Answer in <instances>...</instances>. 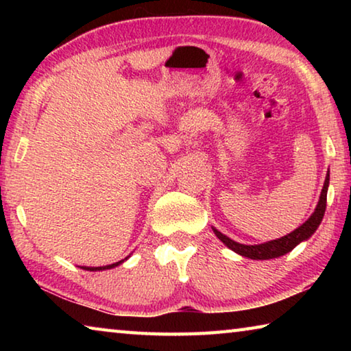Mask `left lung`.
<instances>
[{
    "label": "left lung",
    "mask_w": 351,
    "mask_h": 351,
    "mask_svg": "<svg viewBox=\"0 0 351 351\" xmlns=\"http://www.w3.org/2000/svg\"><path fill=\"white\" fill-rule=\"evenodd\" d=\"M328 186H330V170H328V173H326L322 192H320L317 206H316V209H314V212L311 213V217L308 218L304 224H300L299 228L294 229L293 232H289L285 237H280V239H276V240H271L266 243H260V245H241V243H237L232 239H229L228 235L221 234L215 228H212V230L215 232L218 239L230 249V251L237 252L239 255H241V257H246L251 260H271V258L282 257V255L293 251V249L297 245H300L302 241H306L317 230L319 224L322 223V218L325 213L326 192H328Z\"/></svg>",
    "instance_id": "left-lung-1"
}]
</instances>
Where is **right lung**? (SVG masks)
I'll use <instances>...</instances> for the list:
<instances>
[{
    "instance_id": "right-lung-1",
    "label": "right lung",
    "mask_w": 351,
    "mask_h": 351,
    "mask_svg": "<svg viewBox=\"0 0 351 351\" xmlns=\"http://www.w3.org/2000/svg\"><path fill=\"white\" fill-rule=\"evenodd\" d=\"M128 257H130V255H128ZM128 257H125L123 260H119V261H116V263L106 265V266H80V268L85 269V271H105V269H112V268H116V266L122 265L125 260H128Z\"/></svg>"
}]
</instances>
